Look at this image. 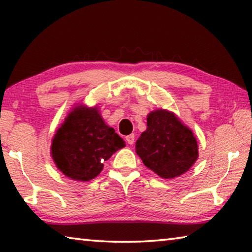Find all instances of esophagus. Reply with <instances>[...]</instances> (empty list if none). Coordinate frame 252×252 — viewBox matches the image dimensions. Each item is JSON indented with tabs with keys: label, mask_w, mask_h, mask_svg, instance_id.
<instances>
[{
	"label": "esophagus",
	"mask_w": 252,
	"mask_h": 252,
	"mask_svg": "<svg viewBox=\"0 0 252 252\" xmlns=\"http://www.w3.org/2000/svg\"><path fill=\"white\" fill-rule=\"evenodd\" d=\"M126 140L127 144H133V142H134V135H133V134L127 135L126 138Z\"/></svg>",
	"instance_id": "34e87169"
}]
</instances>
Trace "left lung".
I'll use <instances>...</instances> for the list:
<instances>
[{"label": "left lung", "instance_id": "8db88e82", "mask_svg": "<svg viewBox=\"0 0 252 252\" xmlns=\"http://www.w3.org/2000/svg\"><path fill=\"white\" fill-rule=\"evenodd\" d=\"M147 126L135 143V152L143 164L162 179H173L189 171L199 157L192 130L164 109L149 113Z\"/></svg>", "mask_w": 252, "mask_h": 252}]
</instances>
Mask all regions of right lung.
<instances>
[{"label":"right lung","mask_w":252,"mask_h":252,"mask_svg":"<svg viewBox=\"0 0 252 252\" xmlns=\"http://www.w3.org/2000/svg\"><path fill=\"white\" fill-rule=\"evenodd\" d=\"M126 142L101 117L97 106L75 104L55 131L51 157L57 168L74 181H90L100 174L103 162Z\"/></svg>","instance_id":"obj_1"}]
</instances>
